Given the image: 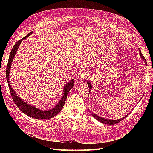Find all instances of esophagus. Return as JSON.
<instances>
[{
	"label": "esophagus",
	"instance_id": "1",
	"mask_svg": "<svg viewBox=\"0 0 153 153\" xmlns=\"http://www.w3.org/2000/svg\"><path fill=\"white\" fill-rule=\"evenodd\" d=\"M88 77H89V74L88 72H87L86 71H83L82 74H81V77H82V79H85Z\"/></svg>",
	"mask_w": 153,
	"mask_h": 153
}]
</instances>
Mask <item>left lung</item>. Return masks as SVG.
I'll return each mask as SVG.
<instances>
[{
	"instance_id": "obj_1",
	"label": "left lung",
	"mask_w": 153,
	"mask_h": 153,
	"mask_svg": "<svg viewBox=\"0 0 153 153\" xmlns=\"http://www.w3.org/2000/svg\"><path fill=\"white\" fill-rule=\"evenodd\" d=\"M139 53H140V56H141V58H142L143 60L145 61V64H147V62H146V59L145 58V57L143 56V54L141 53L140 48H139ZM87 84H88V85H89V92H90V91L92 89V85H91V83H90L89 81H88V82H87ZM91 115H92V116L94 117V118H95L96 120H98V121H99V122H100L105 123V124L113 125V124H116V123L120 122V121H121V120H122L123 119H124L125 118H126L127 116H128V114H127L126 116H123V118H120V119H118V120H111V119H106V118H102V117H99V116H97V114H93V113H91Z\"/></svg>"
}]
</instances>
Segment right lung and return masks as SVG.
<instances>
[{
    "mask_svg": "<svg viewBox=\"0 0 153 153\" xmlns=\"http://www.w3.org/2000/svg\"><path fill=\"white\" fill-rule=\"evenodd\" d=\"M32 33H33V31L30 32V33H28L26 36L24 37V38H22L21 40L18 41L17 43H16L14 46L12 48V51L10 52V53L7 67H6V79H7L9 89H10V91L12 99L14 100L15 105L18 106V108L22 112H24L25 114H26L27 116L31 117L32 118L39 119V120L50 119L56 116V114H58L61 111V110L62 109L63 106L64 105L65 101H66L67 95H68V93H69L70 89L74 86V79L70 81L69 82L67 83L66 85H64V89H63L64 95L62 97L61 100L58 102L57 105L55 106L54 108H53L49 110H40L39 108H36V107L29 105V104H27V102H25L24 100H23L20 97L18 96L17 93H16L15 91L11 87L10 83V82H9V74L10 73L11 65L12 63L13 59H14V58L15 56L16 52H17L19 46L20 45L23 39H26Z\"/></svg>",
    "mask_w": 153,
    "mask_h": 153,
    "instance_id": "1",
    "label": "right lung"
}]
</instances>
